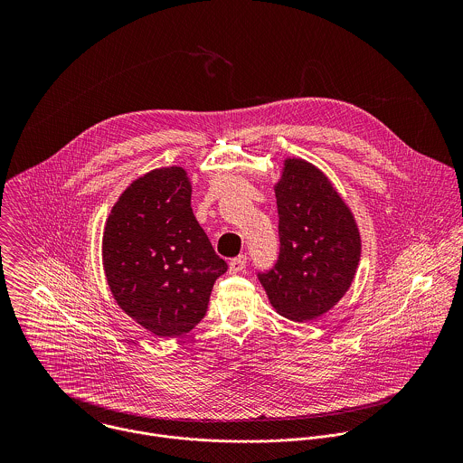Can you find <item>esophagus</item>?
<instances>
[{"label": "esophagus", "mask_w": 463, "mask_h": 463, "mask_svg": "<svg viewBox=\"0 0 463 463\" xmlns=\"http://www.w3.org/2000/svg\"><path fill=\"white\" fill-rule=\"evenodd\" d=\"M246 264H248V257L246 255H239V257L230 260V272H233V274L241 272V270H244Z\"/></svg>", "instance_id": "esophagus-1"}]
</instances>
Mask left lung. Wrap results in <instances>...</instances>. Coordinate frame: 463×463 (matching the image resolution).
<instances>
[{"label":"left lung","instance_id":"8db88e82","mask_svg":"<svg viewBox=\"0 0 463 463\" xmlns=\"http://www.w3.org/2000/svg\"><path fill=\"white\" fill-rule=\"evenodd\" d=\"M276 206L278 260L257 276L279 316L307 323L326 314L349 288L360 233L328 178L299 158L285 160Z\"/></svg>","mask_w":463,"mask_h":463}]
</instances>
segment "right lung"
Masks as SVG:
<instances>
[{"label":"right lung","mask_w":463,"mask_h":463,"mask_svg":"<svg viewBox=\"0 0 463 463\" xmlns=\"http://www.w3.org/2000/svg\"><path fill=\"white\" fill-rule=\"evenodd\" d=\"M191 193L182 167L155 169L121 194L105 226L110 290L132 319L158 336L193 330L228 269L193 213Z\"/></svg>","instance_id":"right-lung-1"}]
</instances>
